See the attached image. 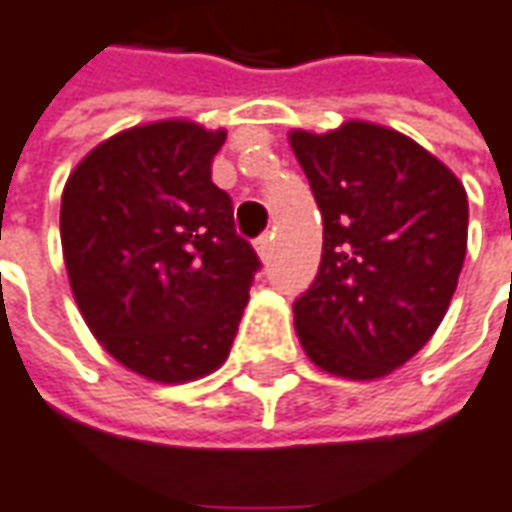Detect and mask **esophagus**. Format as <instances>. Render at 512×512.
<instances>
[{"instance_id":"obj_1","label":"esophagus","mask_w":512,"mask_h":512,"mask_svg":"<svg viewBox=\"0 0 512 512\" xmlns=\"http://www.w3.org/2000/svg\"><path fill=\"white\" fill-rule=\"evenodd\" d=\"M256 250H259V256H262V262H267L270 256H273V231H267L256 239Z\"/></svg>"}]
</instances>
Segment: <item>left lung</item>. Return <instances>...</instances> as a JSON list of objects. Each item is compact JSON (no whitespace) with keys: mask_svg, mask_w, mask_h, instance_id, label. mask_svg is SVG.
Listing matches in <instances>:
<instances>
[{"mask_svg":"<svg viewBox=\"0 0 512 512\" xmlns=\"http://www.w3.org/2000/svg\"><path fill=\"white\" fill-rule=\"evenodd\" d=\"M323 214V256L292 303L317 368L370 382L415 357L449 309L468 245L463 183L398 130H292Z\"/></svg>","mask_w":512,"mask_h":512,"instance_id":"1","label":"left lung"}]
</instances>
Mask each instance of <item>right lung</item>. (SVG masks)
Here are the masks:
<instances>
[{
    "label": "right lung",
    "mask_w": 512,
    "mask_h": 512,
    "mask_svg": "<svg viewBox=\"0 0 512 512\" xmlns=\"http://www.w3.org/2000/svg\"><path fill=\"white\" fill-rule=\"evenodd\" d=\"M225 130L164 119L122 130L74 167L61 245L74 301L100 345L164 384L228 357L256 270L234 203L211 181Z\"/></svg>",
    "instance_id": "obj_1"
}]
</instances>
